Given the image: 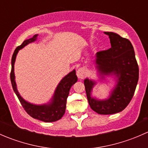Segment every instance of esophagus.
<instances>
[{
	"label": "esophagus",
	"mask_w": 148,
	"mask_h": 148,
	"mask_svg": "<svg viewBox=\"0 0 148 148\" xmlns=\"http://www.w3.org/2000/svg\"><path fill=\"white\" fill-rule=\"evenodd\" d=\"M77 76L79 79H80L84 78V77L86 76V71H85L84 69L83 68L79 69L77 71Z\"/></svg>",
	"instance_id": "34e87169"
}]
</instances>
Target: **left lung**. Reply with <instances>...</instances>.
Masks as SVG:
<instances>
[{
    "label": "left lung",
    "instance_id": "8db88e82",
    "mask_svg": "<svg viewBox=\"0 0 148 148\" xmlns=\"http://www.w3.org/2000/svg\"><path fill=\"white\" fill-rule=\"evenodd\" d=\"M109 36L111 48L96 54V67L101 78L114 76L115 86L108 99H97L92 97L96 82L85 79L86 97L91 108L100 114H112L122 111L132 99L139 79V68L135 51L130 41L113 32H104Z\"/></svg>",
    "mask_w": 148,
    "mask_h": 148
}]
</instances>
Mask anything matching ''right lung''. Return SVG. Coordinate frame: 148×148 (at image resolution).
<instances>
[{"label": "right lung", "instance_id": "1", "mask_svg": "<svg viewBox=\"0 0 148 148\" xmlns=\"http://www.w3.org/2000/svg\"><path fill=\"white\" fill-rule=\"evenodd\" d=\"M37 36H38V34H36L32 38L25 40L22 43L21 45L18 46L14 51L11 59L12 68L11 71H10V81H11L13 91L18 98L21 104L31 117L45 122H55V121L60 120L64 114L66 99L69 94V90L71 86L77 82V77L76 75V71L74 69L69 73L67 75H66L56 86L53 97L51 102H49L48 104L37 105V104H34L26 102L25 99H23L18 92L16 83L15 81L14 64L18 51L23 49L24 46L28 45L30 43L35 41Z\"/></svg>", "mask_w": 148, "mask_h": 148}]
</instances>
